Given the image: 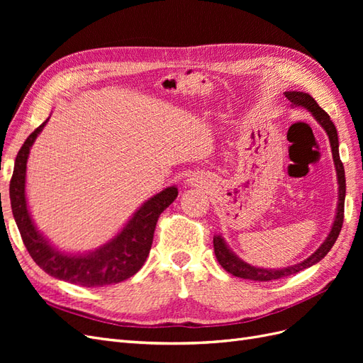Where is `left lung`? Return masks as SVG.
<instances>
[{"mask_svg": "<svg viewBox=\"0 0 363 363\" xmlns=\"http://www.w3.org/2000/svg\"><path fill=\"white\" fill-rule=\"evenodd\" d=\"M284 95H286V98L294 106H301V107L307 108L309 112H312L315 119L327 131L328 140H330L333 162H335L336 175H337V184H339L337 212H336V218H335V223H333L330 233H328V236L323 242V245L318 248L312 256H309L301 263H296V265H294V267H288V268H283V269H263V268L251 267V265H248L247 262L240 260L236 255H233V252L230 251V248L227 247V244L224 242V239L221 236H215L213 238V250H215V256L219 262V265H221L227 272L233 274V276L240 277V279H250V280H257V281H269V280H277V279L292 276V274H296V272H300L306 268L315 265L316 262H320L327 255V252L332 250L333 244L336 242V239L340 233V228H342V223H344L345 171H344V164H342V162H340V157H339V140H337L336 127L332 123L330 116H328L327 112H324L323 108L318 106V103L313 100V98L309 94L291 91V92H284Z\"/></svg>", "mask_w": 363, "mask_h": 363, "instance_id": "1", "label": "left lung"}]
</instances>
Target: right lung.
<instances>
[{
  "label": "right lung",
  "mask_w": 363,
  "mask_h": 363,
  "mask_svg": "<svg viewBox=\"0 0 363 363\" xmlns=\"http://www.w3.org/2000/svg\"><path fill=\"white\" fill-rule=\"evenodd\" d=\"M48 119L33 131L21 147L15 160L12 180H10V204H12L13 218L23 242L31 259L47 274L59 280L86 288H98L124 281L135 276L145 263L157 219L164 208L177 199L179 191L175 186H171L145 201L112 240L89 255L60 252L36 230L30 218L26 200V169L30 148Z\"/></svg>",
  "instance_id": "right-lung-1"
}]
</instances>
